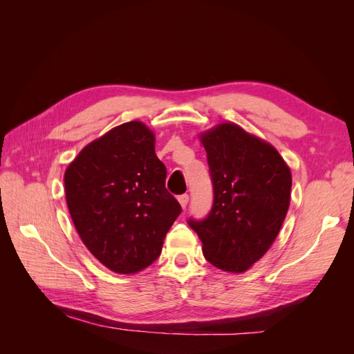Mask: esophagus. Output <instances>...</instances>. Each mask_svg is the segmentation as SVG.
Masks as SVG:
<instances>
[{"label":"esophagus","mask_w":354,"mask_h":354,"mask_svg":"<svg viewBox=\"0 0 354 354\" xmlns=\"http://www.w3.org/2000/svg\"><path fill=\"white\" fill-rule=\"evenodd\" d=\"M178 202H180L181 208H186V207H187V202H189V195H187V194L180 195V196H178Z\"/></svg>","instance_id":"obj_1"}]
</instances>
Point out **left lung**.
I'll list each match as a JSON object with an SVG mask.
<instances>
[{
    "mask_svg": "<svg viewBox=\"0 0 354 354\" xmlns=\"http://www.w3.org/2000/svg\"><path fill=\"white\" fill-rule=\"evenodd\" d=\"M207 151L214 201L208 216L189 218L205 259L242 273L269 251L289 208L292 177L276 149L236 124L201 136Z\"/></svg>",
    "mask_w": 354,
    "mask_h": 354,
    "instance_id": "8db88e82",
    "label": "left lung"
}]
</instances>
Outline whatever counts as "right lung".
<instances>
[{
	"mask_svg": "<svg viewBox=\"0 0 354 354\" xmlns=\"http://www.w3.org/2000/svg\"><path fill=\"white\" fill-rule=\"evenodd\" d=\"M155 136L140 121L115 127L85 146L65 173L66 202L80 238L112 272L151 266L181 207L165 189Z\"/></svg>",
	"mask_w": 354,
	"mask_h": 354,
	"instance_id": "1",
	"label": "right lung"
}]
</instances>
